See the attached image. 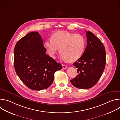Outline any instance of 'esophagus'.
Masks as SVG:
<instances>
[{
  "mask_svg": "<svg viewBox=\"0 0 120 120\" xmlns=\"http://www.w3.org/2000/svg\"><path fill=\"white\" fill-rule=\"evenodd\" d=\"M62 66H63V69H66V68H67V66L66 65L63 64H62Z\"/></svg>",
  "mask_w": 120,
  "mask_h": 120,
  "instance_id": "obj_1",
  "label": "esophagus"
}]
</instances>
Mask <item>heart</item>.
<instances>
[{
    "instance_id": "obj_1",
    "label": "heart",
    "mask_w": 120,
    "mask_h": 120,
    "mask_svg": "<svg viewBox=\"0 0 120 120\" xmlns=\"http://www.w3.org/2000/svg\"><path fill=\"white\" fill-rule=\"evenodd\" d=\"M85 46V40L82 36L67 31L55 32L51 40L44 43V47L51 57H56L60 48L61 58L70 62L76 61L81 57Z\"/></svg>"
}]
</instances>
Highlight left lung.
Masks as SVG:
<instances>
[{"instance_id":"obj_1","label":"left lung","mask_w":120,"mask_h":120,"mask_svg":"<svg viewBox=\"0 0 120 120\" xmlns=\"http://www.w3.org/2000/svg\"><path fill=\"white\" fill-rule=\"evenodd\" d=\"M87 46L81 57L73 65L78 75L70 80L79 89H89L98 82L106 63L105 47L101 40L90 31H86Z\"/></svg>"}]
</instances>
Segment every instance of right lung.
<instances>
[{
	"instance_id": "1",
	"label": "right lung",
	"mask_w": 120,
	"mask_h": 120,
	"mask_svg": "<svg viewBox=\"0 0 120 120\" xmlns=\"http://www.w3.org/2000/svg\"><path fill=\"white\" fill-rule=\"evenodd\" d=\"M38 32H31L16 43L14 67L16 74L29 88L40 91L53 82L55 73L62 69L61 64L46 54Z\"/></svg>"
}]
</instances>
